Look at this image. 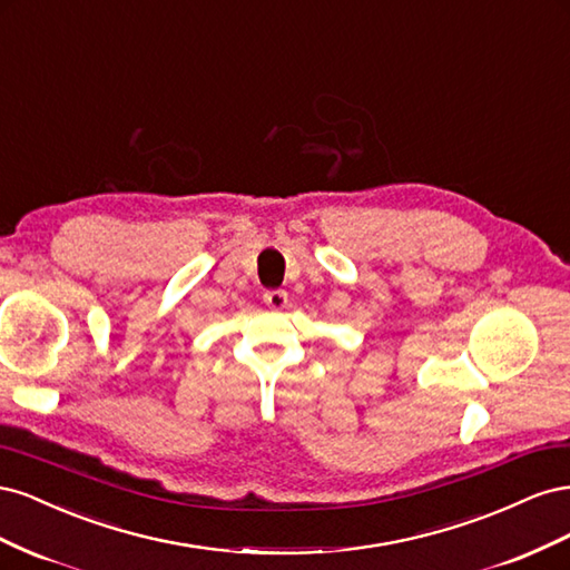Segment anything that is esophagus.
Listing matches in <instances>:
<instances>
[{
  "label": "esophagus",
  "mask_w": 570,
  "mask_h": 570,
  "mask_svg": "<svg viewBox=\"0 0 570 570\" xmlns=\"http://www.w3.org/2000/svg\"><path fill=\"white\" fill-rule=\"evenodd\" d=\"M264 304L271 308H283L287 304V292L285 289H266Z\"/></svg>",
  "instance_id": "1"
}]
</instances>
